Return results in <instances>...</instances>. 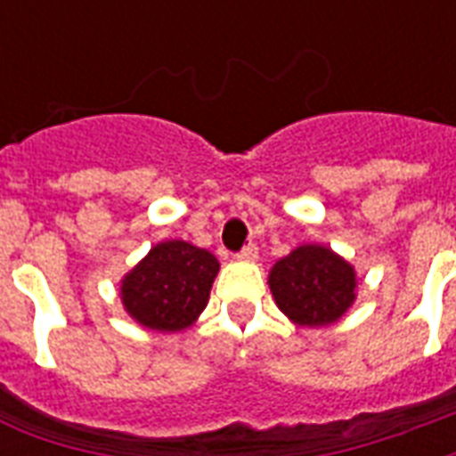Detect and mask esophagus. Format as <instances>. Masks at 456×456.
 I'll use <instances>...</instances> for the list:
<instances>
[{
    "label": "esophagus",
    "instance_id": "1",
    "mask_svg": "<svg viewBox=\"0 0 456 456\" xmlns=\"http://www.w3.org/2000/svg\"><path fill=\"white\" fill-rule=\"evenodd\" d=\"M241 260H257V246L256 243H248V246H243L241 253H239Z\"/></svg>",
    "mask_w": 456,
    "mask_h": 456
}]
</instances>
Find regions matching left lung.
Instances as JSON below:
<instances>
[{
  "mask_svg": "<svg viewBox=\"0 0 456 456\" xmlns=\"http://www.w3.org/2000/svg\"><path fill=\"white\" fill-rule=\"evenodd\" d=\"M279 310L303 326H324L343 317L354 300L353 267L324 246H300L270 274Z\"/></svg>",
  "mask_w": 456,
  "mask_h": 456,
  "instance_id": "1",
  "label": "left lung"
}]
</instances>
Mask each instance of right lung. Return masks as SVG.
Wrapping results in <instances>:
<instances>
[{
	"label": "right lung",
	"instance_id": "obj_1",
	"mask_svg": "<svg viewBox=\"0 0 456 456\" xmlns=\"http://www.w3.org/2000/svg\"><path fill=\"white\" fill-rule=\"evenodd\" d=\"M220 263L186 241H165L123 279L125 310L156 331H182L199 317Z\"/></svg>",
	"mask_w": 456,
	"mask_h": 456
}]
</instances>
